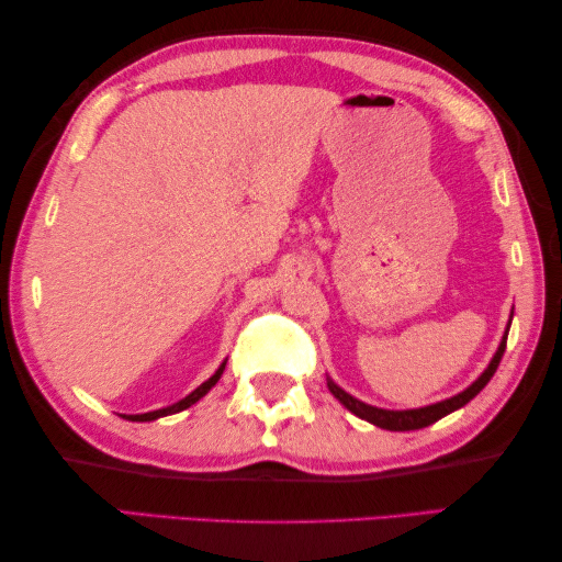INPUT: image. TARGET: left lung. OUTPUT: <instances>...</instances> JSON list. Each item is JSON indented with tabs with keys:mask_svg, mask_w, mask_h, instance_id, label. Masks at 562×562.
Masks as SVG:
<instances>
[{
	"mask_svg": "<svg viewBox=\"0 0 562 562\" xmlns=\"http://www.w3.org/2000/svg\"><path fill=\"white\" fill-rule=\"evenodd\" d=\"M505 341H508V334L503 336V344L498 348V353L493 356L491 366L485 368L481 379H477L471 389H465L463 393H458L448 401H440V403H436V406H426V408H416V411H383V408H373V406H366V403H361V401H356L353 395H348L346 391H341L336 383H330V381H328V389L348 411L356 413L358 418L373 423V426L385 428V430H418V428H426V426H430V423H436L443 416H448V413H453L461 406H465L468 401H473L475 395L481 393L485 385H488L493 373L498 371V366H501V358L505 353Z\"/></svg>",
	"mask_w": 562,
	"mask_h": 562,
	"instance_id": "left-lung-1",
	"label": "left lung"
}]
</instances>
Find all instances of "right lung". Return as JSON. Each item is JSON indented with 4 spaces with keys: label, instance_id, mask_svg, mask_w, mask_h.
Wrapping results in <instances>:
<instances>
[{
    "label": "right lung",
    "instance_id": "obj_1",
    "mask_svg": "<svg viewBox=\"0 0 562 562\" xmlns=\"http://www.w3.org/2000/svg\"><path fill=\"white\" fill-rule=\"evenodd\" d=\"M224 368H226V363H221L218 371H216L214 375H211V379H209L206 383H201L194 393H189L187 398L179 401V403H173V406H169V408H161V411H151V413H142V416H128V420H154V418L171 416V413H179V411H183V408L194 406V403L201 398V395H206V393L211 391V385H216V381L221 379V373H224Z\"/></svg>",
    "mask_w": 562,
    "mask_h": 562
}]
</instances>
